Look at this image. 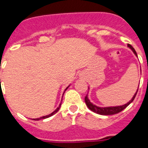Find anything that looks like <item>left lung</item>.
<instances>
[{
	"label": "left lung",
	"instance_id": "left-lung-1",
	"mask_svg": "<svg viewBox=\"0 0 148 148\" xmlns=\"http://www.w3.org/2000/svg\"><path fill=\"white\" fill-rule=\"evenodd\" d=\"M127 46H128V47H130L131 50H132V51L134 52V53L135 54L137 57H138V54H137V53H136L135 50H134V48L132 46H131V45H127ZM89 89V88H88ZM138 90H137V91H136V93L134 94V97H132V99H131V101H129V102H127V103H125V104H124V105H121V106H115V107H105V108H101V107H97V106H96L95 104H93L90 101V100L88 99V95H86L85 98H84V101H85V103L86 104H87V106H88V108L90 109V110H92L93 112H95L97 113V114H101V115H111V114H117V113L121 112V111H122V110H124V109H125V108L127 107V106L130 104V103L132 102V101H134V99L136 97V95H137V93H138Z\"/></svg>",
	"mask_w": 148,
	"mask_h": 148
}]
</instances>
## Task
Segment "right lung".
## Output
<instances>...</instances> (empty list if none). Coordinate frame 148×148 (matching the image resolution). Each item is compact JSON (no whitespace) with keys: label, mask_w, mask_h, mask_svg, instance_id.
<instances>
[{"label":"right lung","mask_w":148,"mask_h":148,"mask_svg":"<svg viewBox=\"0 0 148 148\" xmlns=\"http://www.w3.org/2000/svg\"><path fill=\"white\" fill-rule=\"evenodd\" d=\"M68 87H69V86H68ZM68 87H67V88H66V89H65V90H67V88H68ZM65 90H64V91H65ZM60 105H61V103H60V105H59V107H58V108H57V109H56V110H54V111H53V112L51 113V114H48V115H46V116H43V117H40V118H36V119H33V120H34V121H38V120H40V119H45V118H47V117H51V116H52V115L55 114L56 113L58 112V110H59V109H60Z\"/></svg>","instance_id":"right-lung-1"}]
</instances>
